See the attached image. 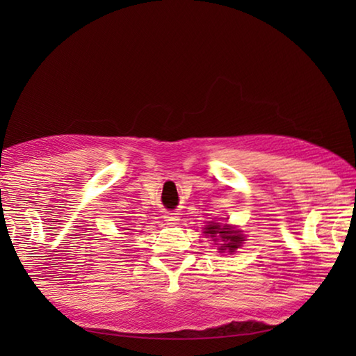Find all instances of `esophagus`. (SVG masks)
<instances>
[{
	"mask_svg": "<svg viewBox=\"0 0 356 356\" xmlns=\"http://www.w3.org/2000/svg\"><path fill=\"white\" fill-rule=\"evenodd\" d=\"M163 218L166 222H168V225H176L177 220H179V217H177L176 213H166Z\"/></svg>",
	"mask_w": 356,
	"mask_h": 356,
	"instance_id": "1",
	"label": "esophagus"
}]
</instances>
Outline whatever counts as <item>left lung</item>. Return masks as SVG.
<instances>
[{
  "instance_id": "left-lung-1",
  "label": "left lung",
  "mask_w": 356,
  "mask_h": 356,
  "mask_svg": "<svg viewBox=\"0 0 356 356\" xmlns=\"http://www.w3.org/2000/svg\"><path fill=\"white\" fill-rule=\"evenodd\" d=\"M203 234H207L214 241H222V243H218L220 245L218 246V251L220 252H234L245 241V236L241 234V231L234 229L229 225L209 222V225H207L205 229H203Z\"/></svg>"
}]
</instances>
